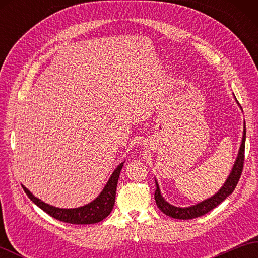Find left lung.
Wrapping results in <instances>:
<instances>
[{
    "label": "left lung",
    "mask_w": 258,
    "mask_h": 258,
    "mask_svg": "<svg viewBox=\"0 0 258 258\" xmlns=\"http://www.w3.org/2000/svg\"><path fill=\"white\" fill-rule=\"evenodd\" d=\"M245 124V123H244ZM245 140H246V125H244V134H243V140H242V144H240L239 147V152L236 158V162H235L234 166L232 168V172L229 174V176L227 177L225 184L222 186V188L217 191L215 195H213L210 199H207L205 201H203L199 204L189 206V207H176L173 206L167 203L164 197L161 194L160 187H158V184L155 180V185H156V190H155V202L158 208L165 214V215L173 217V218H177V220H191V218L195 217H200L202 215H205L206 213L212 211L213 208H215L218 206L221 203L226 199L227 196L231 195L235 187L237 186L238 180L240 178V175H242L243 172V167H244V157H245Z\"/></svg>",
    "instance_id": "obj_1"
}]
</instances>
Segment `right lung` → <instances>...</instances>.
I'll return each instance as SVG.
<instances>
[{"instance_id":"1","label":"right lung","mask_w":258,"mask_h":258,"mask_svg":"<svg viewBox=\"0 0 258 258\" xmlns=\"http://www.w3.org/2000/svg\"><path fill=\"white\" fill-rule=\"evenodd\" d=\"M122 167L123 163H120L116 167V169L113 172L112 176L109 177L107 184L101 191V194L98 195L94 201L78 208H58L55 206L48 205L46 203L35 197L29 189L24 187V186H22V187H23L26 195L30 197V200L34 203V204H36L41 210H43L45 213H47L48 215L54 217L57 221L70 224H76V225H78V224H81V225H85V224H95L103 221L104 218H106L113 210L115 204V195H116L117 182Z\"/></svg>"}]
</instances>
